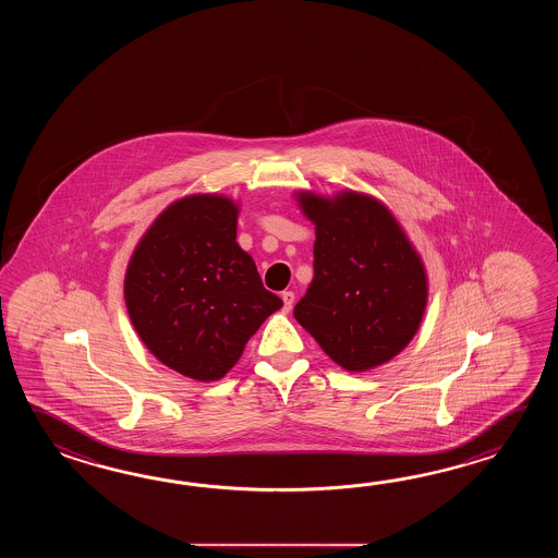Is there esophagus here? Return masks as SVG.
Returning a JSON list of instances; mask_svg holds the SVG:
<instances>
[{"label":"esophagus","mask_w":558,"mask_h":558,"mask_svg":"<svg viewBox=\"0 0 558 558\" xmlns=\"http://www.w3.org/2000/svg\"><path fill=\"white\" fill-rule=\"evenodd\" d=\"M281 299H283L284 313H289V311H291V307H293V303H295V293H293V291H283V295H281Z\"/></svg>","instance_id":"esophagus-1"}]
</instances>
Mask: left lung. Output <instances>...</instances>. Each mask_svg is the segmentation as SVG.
I'll use <instances>...</instances> for the list:
<instances>
[{
  "mask_svg": "<svg viewBox=\"0 0 558 558\" xmlns=\"http://www.w3.org/2000/svg\"><path fill=\"white\" fill-rule=\"evenodd\" d=\"M315 226V277L295 319L349 373L379 367L413 341L428 301L425 263L385 203L361 191H296Z\"/></svg>",
  "mask_w": 558,
  "mask_h": 558,
  "instance_id": "left-lung-1",
  "label": "left lung"
}]
</instances>
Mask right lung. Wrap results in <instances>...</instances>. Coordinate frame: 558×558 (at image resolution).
I'll use <instances>...</instances> for the list:
<instances>
[{"label": "right lung", "mask_w": 558, "mask_h": 558, "mask_svg": "<svg viewBox=\"0 0 558 558\" xmlns=\"http://www.w3.org/2000/svg\"><path fill=\"white\" fill-rule=\"evenodd\" d=\"M239 203L193 193L167 205L131 253L123 296L151 355L183 377H226L263 320L283 307L239 247Z\"/></svg>", "instance_id": "obj_1"}]
</instances>
